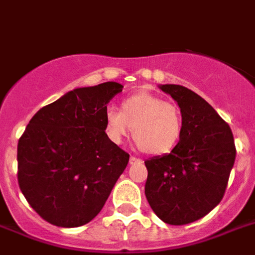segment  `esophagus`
Instances as JSON below:
<instances>
[{"mask_svg": "<svg viewBox=\"0 0 255 255\" xmlns=\"http://www.w3.org/2000/svg\"><path fill=\"white\" fill-rule=\"evenodd\" d=\"M142 163V160L138 158H136V156H130L129 158V164L130 165H136V164H141Z\"/></svg>", "mask_w": 255, "mask_h": 255, "instance_id": "34e87169", "label": "esophagus"}]
</instances>
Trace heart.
I'll list each match as a JSON object with an SVG mask.
<instances>
[{
	"label": "heart",
	"mask_w": 255,
	"mask_h": 255,
	"mask_svg": "<svg viewBox=\"0 0 255 255\" xmlns=\"http://www.w3.org/2000/svg\"><path fill=\"white\" fill-rule=\"evenodd\" d=\"M130 128L138 149L150 155L167 154L182 136V114L174 104L138 92L123 99L121 110H105V132L112 142L121 143Z\"/></svg>",
	"instance_id": "heart-1"
}]
</instances>
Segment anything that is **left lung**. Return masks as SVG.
<instances>
[{"instance_id":"obj_1","label":"left lung","mask_w":255,"mask_h":255,"mask_svg":"<svg viewBox=\"0 0 255 255\" xmlns=\"http://www.w3.org/2000/svg\"><path fill=\"white\" fill-rule=\"evenodd\" d=\"M159 88L180 106L183 130L169 154L145 161V195L163 222L187 225L207 216L222 200L236 156L234 136L198 94L180 85Z\"/></svg>"}]
</instances>
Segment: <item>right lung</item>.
Here are the masks:
<instances>
[{
	"mask_svg": "<svg viewBox=\"0 0 255 255\" xmlns=\"http://www.w3.org/2000/svg\"><path fill=\"white\" fill-rule=\"evenodd\" d=\"M123 86L69 91L33 115L17 143V181L30 207L57 227H78L103 209L129 155L105 133L106 104Z\"/></svg>",
	"mask_w": 255,
	"mask_h": 255,
	"instance_id": "1",
	"label": "right lung"
}]
</instances>
